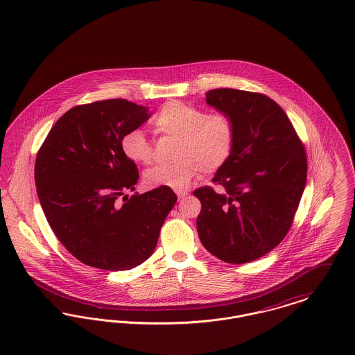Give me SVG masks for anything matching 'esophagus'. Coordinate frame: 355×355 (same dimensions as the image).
I'll list each match as a JSON object with an SVG mask.
<instances>
[{"mask_svg": "<svg viewBox=\"0 0 355 355\" xmlns=\"http://www.w3.org/2000/svg\"><path fill=\"white\" fill-rule=\"evenodd\" d=\"M177 196H178V200H184L188 196V193L187 191H178Z\"/></svg>", "mask_w": 355, "mask_h": 355, "instance_id": "1", "label": "esophagus"}]
</instances>
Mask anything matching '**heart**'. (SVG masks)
I'll use <instances>...</instances> for the list:
<instances>
[{
  "label": "heart",
  "instance_id": "obj_1",
  "mask_svg": "<svg viewBox=\"0 0 355 355\" xmlns=\"http://www.w3.org/2000/svg\"><path fill=\"white\" fill-rule=\"evenodd\" d=\"M158 135L177 139L173 165L147 168L144 181L150 188L185 190L202 170L211 173L224 166L234 145V125L224 112L208 114L194 105L173 101L164 105L151 119ZM125 158L134 164L148 165L153 147L139 128L127 131L121 139Z\"/></svg>",
  "mask_w": 355,
  "mask_h": 355
}]
</instances>
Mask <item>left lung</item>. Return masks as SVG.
<instances>
[{
    "label": "left lung",
    "instance_id": "1",
    "mask_svg": "<svg viewBox=\"0 0 355 355\" xmlns=\"http://www.w3.org/2000/svg\"><path fill=\"white\" fill-rule=\"evenodd\" d=\"M207 103L230 115L234 145L213 177L220 190L193 191L201 201L197 230L205 250L230 264L253 261L286 237L307 180V158L293 125L271 98L216 88Z\"/></svg>",
    "mask_w": 355,
    "mask_h": 355
}]
</instances>
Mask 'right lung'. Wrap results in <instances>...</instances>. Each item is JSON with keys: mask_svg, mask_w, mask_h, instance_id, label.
Returning <instances> with one entry per match:
<instances>
[{"mask_svg": "<svg viewBox=\"0 0 355 355\" xmlns=\"http://www.w3.org/2000/svg\"><path fill=\"white\" fill-rule=\"evenodd\" d=\"M151 116L125 99L76 105L51 128L35 165L42 211L55 236L85 266L131 270L157 247L177 196L168 188L132 194L139 173L121 139ZM123 200H120V197Z\"/></svg>", "mask_w": 355, "mask_h": 355, "instance_id": "1", "label": "right lung"}]
</instances>
